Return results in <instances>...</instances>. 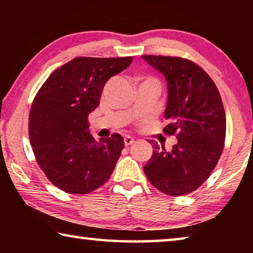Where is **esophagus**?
Returning <instances> with one entry per match:
<instances>
[{
    "instance_id": "34e87169",
    "label": "esophagus",
    "mask_w": 253,
    "mask_h": 253,
    "mask_svg": "<svg viewBox=\"0 0 253 253\" xmlns=\"http://www.w3.org/2000/svg\"><path fill=\"white\" fill-rule=\"evenodd\" d=\"M135 139L132 138V137L129 136H125V138H124V143H125V146H130L131 144H134Z\"/></svg>"
}]
</instances>
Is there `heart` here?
<instances>
[{
	"label": "heart",
	"instance_id": "1",
	"mask_svg": "<svg viewBox=\"0 0 253 253\" xmlns=\"http://www.w3.org/2000/svg\"><path fill=\"white\" fill-rule=\"evenodd\" d=\"M135 79L137 81H140V80H156L155 78H153V77H149V76H144V75H137L135 77ZM157 81V80H156Z\"/></svg>",
	"mask_w": 253,
	"mask_h": 253
}]
</instances>
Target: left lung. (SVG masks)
Instances as JSON below:
<instances>
[{
  "instance_id": "8db88e82",
  "label": "left lung",
  "mask_w": 253,
  "mask_h": 253,
  "mask_svg": "<svg viewBox=\"0 0 253 253\" xmlns=\"http://www.w3.org/2000/svg\"><path fill=\"white\" fill-rule=\"evenodd\" d=\"M143 58L168 81V125L163 131L177 138L169 152L164 144L148 139L154 149L144 172L163 193L185 195L207 181L223 152V102L211 77L191 60L153 54Z\"/></svg>"
}]
</instances>
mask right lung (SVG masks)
<instances>
[{
	"label": "right lung",
	"mask_w": 253,
	"mask_h": 253,
	"mask_svg": "<svg viewBox=\"0 0 253 253\" xmlns=\"http://www.w3.org/2000/svg\"><path fill=\"white\" fill-rule=\"evenodd\" d=\"M131 57H78L55 69L34 97L29 137L49 181L71 194H87L108 181L121 156L123 137L96 142L88 116L99 105L105 84L130 65Z\"/></svg>",
	"instance_id": "add662e5"
}]
</instances>
